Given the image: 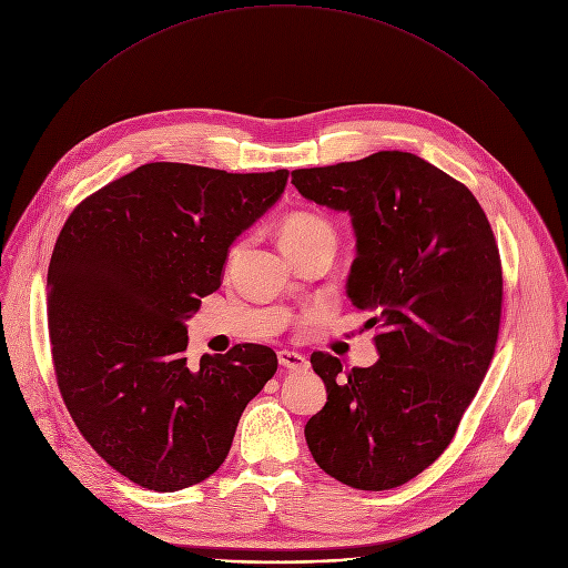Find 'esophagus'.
<instances>
[{
  "mask_svg": "<svg viewBox=\"0 0 568 568\" xmlns=\"http://www.w3.org/2000/svg\"><path fill=\"white\" fill-rule=\"evenodd\" d=\"M278 365L290 372H301V369H307V359H305V355H301L296 351L283 348V351H278Z\"/></svg>",
  "mask_w": 568,
  "mask_h": 568,
  "instance_id": "obj_1",
  "label": "esophagus"
}]
</instances>
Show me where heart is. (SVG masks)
<instances>
[{
  "mask_svg": "<svg viewBox=\"0 0 568 568\" xmlns=\"http://www.w3.org/2000/svg\"><path fill=\"white\" fill-rule=\"evenodd\" d=\"M278 240L287 255L301 253L315 246H333L337 240V231L331 220L311 211H292L278 222ZM242 248V242L231 246V257Z\"/></svg>",
  "mask_w": 568,
  "mask_h": 568,
  "instance_id": "b5f03b06",
  "label": "heart"
}]
</instances>
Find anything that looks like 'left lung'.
<instances>
[{
    "label": "left lung",
    "mask_w": 568,
    "mask_h": 568,
    "mask_svg": "<svg viewBox=\"0 0 568 568\" xmlns=\"http://www.w3.org/2000/svg\"><path fill=\"white\" fill-rule=\"evenodd\" d=\"M301 196L351 215L357 255L346 294L372 317L378 363L342 374L311 363L326 405L305 442L335 480L398 487L450 444L494 357L503 272L485 211L467 185L407 151L294 170Z\"/></svg>",
    "instance_id": "obj_1"
}]
</instances>
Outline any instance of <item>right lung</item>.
I'll return each instance as SVG.
<instances>
[{
	"label": "right lung",
	"instance_id": "1",
	"mask_svg": "<svg viewBox=\"0 0 568 568\" xmlns=\"http://www.w3.org/2000/svg\"><path fill=\"white\" fill-rule=\"evenodd\" d=\"M287 176L146 163L83 199L57 240L47 320L61 396L85 442L140 487L213 476L276 374L263 344L190 365L185 320L220 290L231 244Z\"/></svg>",
	"mask_w": 568,
	"mask_h": 568
}]
</instances>
